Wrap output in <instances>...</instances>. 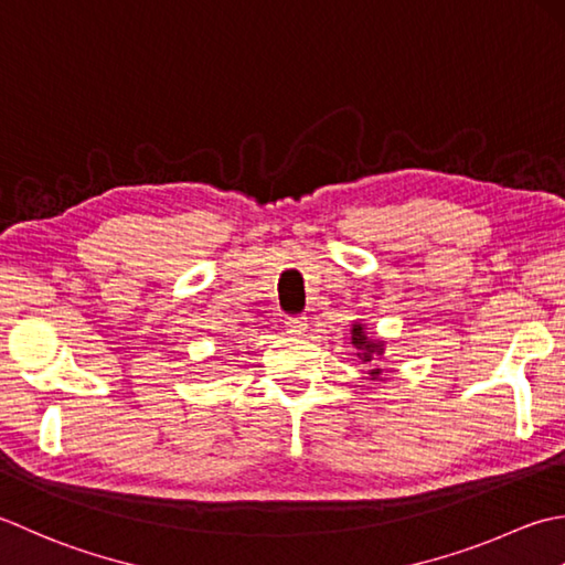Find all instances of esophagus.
Instances as JSON below:
<instances>
[{
	"mask_svg": "<svg viewBox=\"0 0 565 565\" xmlns=\"http://www.w3.org/2000/svg\"><path fill=\"white\" fill-rule=\"evenodd\" d=\"M285 327H287V331L295 333V337H299V333H305L309 329V321H307V317H287Z\"/></svg>",
	"mask_w": 565,
	"mask_h": 565,
	"instance_id": "obj_1",
	"label": "esophagus"
}]
</instances>
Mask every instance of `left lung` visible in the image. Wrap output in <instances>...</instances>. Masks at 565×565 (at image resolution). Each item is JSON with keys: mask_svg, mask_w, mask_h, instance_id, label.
Masks as SVG:
<instances>
[{"mask_svg": "<svg viewBox=\"0 0 565 565\" xmlns=\"http://www.w3.org/2000/svg\"><path fill=\"white\" fill-rule=\"evenodd\" d=\"M351 347L355 349V355L367 365L365 380H383V367L375 365L380 355H385L387 341L375 337V333H367V327L363 321H353L351 324Z\"/></svg>", "mask_w": 565, "mask_h": 565, "instance_id": "left-lung-1", "label": "left lung"}]
</instances>
